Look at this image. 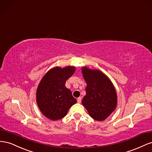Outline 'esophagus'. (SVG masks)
I'll return each instance as SVG.
<instances>
[{
	"label": "esophagus",
	"instance_id": "34e87169",
	"mask_svg": "<svg viewBox=\"0 0 152 152\" xmlns=\"http://www.w3.org/2000/svg\"><path fill=\"white\" fill-rule=\"evenodd\" d=\"M77 103H81V97H78L77 99Z\"/></svg>",
	"mask_w": 152,
	"mask_h": 152
}]
</instances>
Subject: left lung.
Returning <instances> with one entry per match:
<instances>
[{
    "instance_id": "8db88e82",
    "label": "left lung",
    "mask_w": 152,
    "mask_h": 152,
    "mask_svg": "<svg viewBox=\"0 0 152 152\" xmlns=\"http://www.w3.org/2000/svg\"><path fill=\"white\" fill-rule=\"evenodd\" d=\"M86 83V95L82 104L89 115L95 120H104L113 111L117 104V94L111 80L99 70L86 67L81 69Z\"/></svg>"
}]
</instances>
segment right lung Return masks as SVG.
I'll return each mask as SVG.
<instances>
[{
	"label": "right lung",
	"instance_id": "obj_1",
	"mask_svg": "<svg viewBox=\"0 0 152 152\" xmlns=\"http://www.w3.org/2000/svg\"><path fill=\"white\" fill-rule=\"evenodd\" d=\"M75 72V67H55L43 76L36 92L37 106L42 113L51 120L66 116L68 110L77 102L71 91L65 86L66 80Z\"/></svg>",
	"mask_w": 152,
	"mask_h": 152
}]
</instances>
